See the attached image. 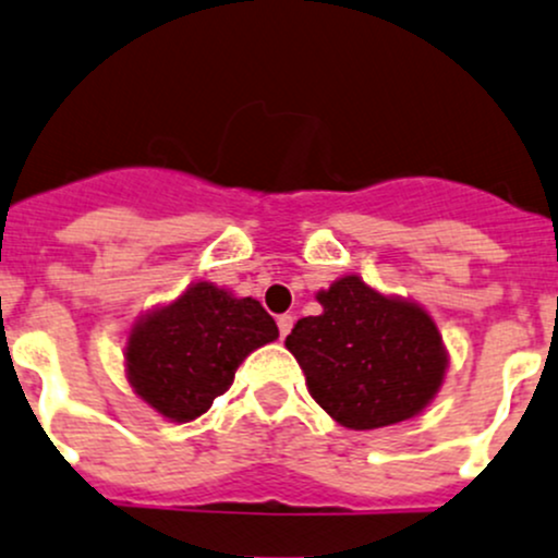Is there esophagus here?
<instances>
[{
  "instance_id": "34e87169",
  "label": "esophagus",
  "mask_w": 558,
  "mask_h": 558,
  "mask_svg": "<svg viewBox=\"0 0 558 558\" xmlns=\"http://www.w3.org/2000/svg\"><path fill=\"white\" fill-rule=\"evenodd\" d=\"M291 326H294V318L291 315H280L278 318V328H280V337H286V333L291 331Z\"/></svg>"
}]
</instances>
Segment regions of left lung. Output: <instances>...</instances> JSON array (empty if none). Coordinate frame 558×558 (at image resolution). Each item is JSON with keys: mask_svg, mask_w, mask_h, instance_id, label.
<instances>
[{"mask_svg": "<svg viewBox=\"0 0 558 558\" xmlns=\"http://www.w3.org/2000/svg\"><path fill=\"white\" fill-rule=\"evenodd\" d=\"M315 299L324 310L299 318L286 348L328 417L350 430H374L430 407L447 379L449 350L422 304L383 294L355 272Z\"/></svg>", "mask_w": 558, "mask_h": 558, "instance_id": "obj_1", "label": "left lung"}]
</instances>
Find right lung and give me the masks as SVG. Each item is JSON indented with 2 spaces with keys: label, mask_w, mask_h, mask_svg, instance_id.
I'll list each match as a JSON object with an SVG mask.
<instances>
[{
  "label": "right lung",
  "mask_w": 558,
  "mask_h": 558,
  "mask_svg": "<svg viewBox=\"0 0 558 558\" xmlns=\"http://www.w3.org/2000/svg\"><path fill=\"white\" fill-rule=\"evenodd\" d=\"M275 339L278 326L256 299L195 280L133 320L122 361L136 398L181 425L208 412L240 363Z\"/></svg>",
  "instance_id": "add662e5"
}]
</instances>
